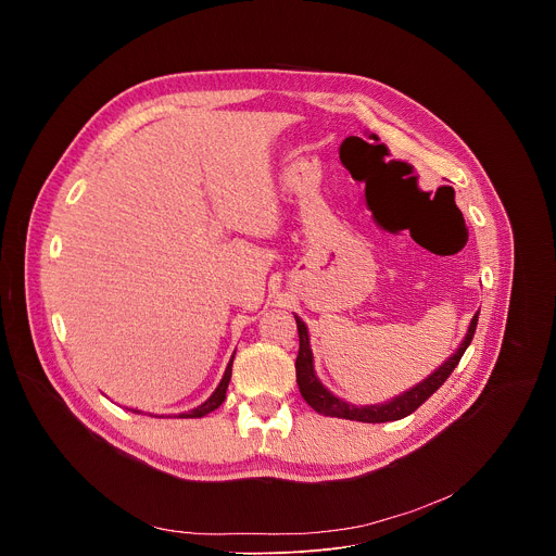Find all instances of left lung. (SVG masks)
Instances as JSON below:
<instances>
[{"mask_svg":"<svg viewBox=\"0 0 556 556\" xmlns=\"http://www.w3.org/2000/svg\"><path fill=\"white\" fill-rule=\"evenodd\" d=\"M478 316H480V312L472 316V321L468 326V332H466L462 345L457 348V352L444 365H440L429 378H425L422 382H418L409 391L395 395V399H391L384 405H367V407H356V405H350V403L337 399V395L332 391H328L321 384V380L316 378L314 365H312L314 361H312L307 328L299 319V316H294V319H296V330H299V354H296L294 367H296V384H299V391L303 395V401L316 414H324V416H330V418H345V420H356V422H391V420L407 418L409 414H414L429 399L431 393H435L444 384V380L457 367L459 358L464 356L466 348L472 341L475 328H478Z\"/></svg>","mask_w":556,"mask_h":556,"instance_id":"1","label":"left lung"}]
</instances>
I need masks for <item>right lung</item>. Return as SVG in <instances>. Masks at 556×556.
<instances>
[{"mask_svg": "<svg viewBox=\"0 0 556 556\" xmlns=\"http://www.w3.org/2000/svg\"><path fill=\"white\" fill-rule=\"evenodd\" d=\"M230 374H232V356H230V363L226 365V371H224V376H222V380H219L217 389L208 395V401H204L200 407H195V409H191V412L180 414L178 418H202V416H206V414L215 412V409L224 403V399H226V389H228V382H230ZM129 412L140 414V412H136V409H129Z\"/></svg>", "mask_w": 556, "mask_h": 556, "instance_id": "add662e5", "label": "right lung"}]
</instances>
